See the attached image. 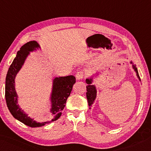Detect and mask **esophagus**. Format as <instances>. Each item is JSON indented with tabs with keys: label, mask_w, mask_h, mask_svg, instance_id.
<instances>
[{
	"label": "esophagus",
	"mask_w": 151,
	"mask_h": 151,
	"mask_svg": "<svg viewBox=\"0 0 151 151\" xmlns=\"http://www.w3.org/2000/svg\"><path fill=\"white\" fill-rule=\"evenodd\" d=\"M83 76H84L83 72V71H78V72H77V73H76V78L78 80H80L83 78Z\"/></svg>",
	"instance_id": "34e87169"
}]
</instances>
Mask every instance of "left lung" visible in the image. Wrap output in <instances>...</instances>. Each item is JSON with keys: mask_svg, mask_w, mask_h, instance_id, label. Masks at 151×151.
I'll list each match as a JSON object with an SVG mask.
<instances>
[{"mask_svg": "<svg viewBox=\"0 0 151 151\" xmlns=\"http://www.w3.org/2000/svg\"><path fill=\"white\" fill-rule=\"evenodd\" d=\"M130 63H131V64H132L133 68L134 69V71H135L136 73H137V78H138L139 80L141 81V79H140L139 73H138V70H137L136 65L133 64V63L132 62H131ZM86 81V83L88 84V86H86V89H87L86 97H87V99H88V105L89 106V109H90L92 104H93L95 99H96V98L97 89H96V86H95L94 85H91L92 81H93V77H91L90 78H87Z\"/></svg>", "mask_w": 151, "mask_h": 151, "instance_id": "left-lung-1", "label": "left lung"}]
</instances>
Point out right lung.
Segmentation results:
<instances>
[{"label":"right lung","mask_w":151,"mask_h":151,"mask_svg":"<svg viewBox=\"0 0 151 151\" xmlns=\"http://www.w3.org/2000/svg\"><path fill=\"white\" fill-rule=\"evenodd\" d=\"M39 48H40V46L36 41L28 42L23 45L17 52V56L8 70L5 82V99L10 113L17 120L30 127H39L59 119L65 106L66 101L72 90L73 84L76 83V78L73 76L55 78L53 80L52 91L50 97L52 104L50 113L54 117L52 120L46 122L39 123L28 117L18 104V95L15 89L14 80L30 52H33Z\"/></svg>","instance_id":"right-lung-1"}]
</instances>
